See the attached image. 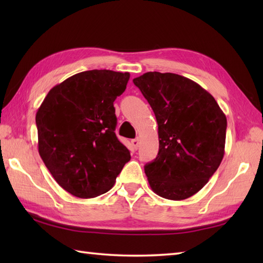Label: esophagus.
Listing matches in <instances>:
<instances>
[{"instance_id": "esophagus-1", "label": "esophagus", "mask_w": 263, "mask_h": 263, "mask_svg": "<svg viewBox=\"0 0 263 263\" xmlns=\"http://www.w3.org/2000/svg\"><path fill=\"white\" fill-rule=\"evenodd\" d=\"M131 143H132V146H133V148H135L136 150L139 148V146H140V140H139V138H137V139H133V140L131 141Z\"/></svg>"}]
</instances>
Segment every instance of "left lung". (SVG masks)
Returning <instances> with one entry per match:
<instances>
[{"mask_svg":"<svg viewBox=\"0 0 263 263\" xmlns=\"http://www.w3.org/2000/svg\"><path fill=\"white\" fill-rule=\"evenodd\" d=\"M155 113L159 152L144 166L159 197L184 200L199 192L225 154L226 116L211 95L185 77L147 72L135 78Z\"/></svg>","mask_w":263,"mask_h":263,"instance_id":"1","label":"left lung"}]
</instances>
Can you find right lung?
Segmentation results:
<instances>
[{"instance_id": "1", "label": "right lung", "mask_w": 263, "mask_h": 263, "mask_svg": "<svg viewBox=\"0 0 263 263\" xmlns=\"http://www.w3.org/2000/svg\"><path fill=\"white\" fill-rule=\"evenodd\" d=\"M128 79V72H80L53 87L37 110L39 155L59 185L74 197L109 191L131 159L115 135L113 105Z\"/></svg>"}]
</instances>
